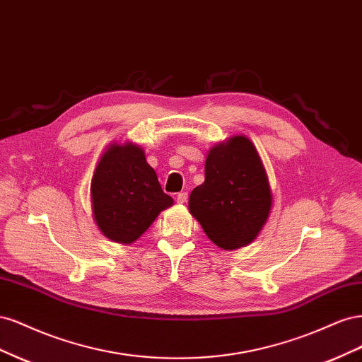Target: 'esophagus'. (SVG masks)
<instances>
[{"instance_id":"esophagus-1","label":"esophagus","mask_w":362,"mask_h":362,"mask_svg":"<svg viewBox=\"0 0 362 362\" xmlns=\"http://www.w3.org/2000/svg\"><path fill=\"white\" fill-rule=\"evenodd\" d=\"M177 202L178 204H185V202H187V193H185V192L178 193L177 194Z\"/></svg>"}]
</instances>
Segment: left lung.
<instances>
[{
    "mask_svg": "<svg viewBox=\"0 0 362 362\" xmlns=\"http://www.w3.org/2000/svg\"><path fill=\"white\" fill-rule=\"evenodd\" d=\"M272 205L264 164L246 136H233L208 151L205 181L190 193L189 211L216 246L234 250L250 245Z\"/></svg>",
    "mask_w": 362,
    "mask_h": 362,
    "instance_id": "left-lung-1",
    "label": "left lung"
}]
</instances>
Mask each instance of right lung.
Masks as SVG:
<instances>
[{
    "instance_id": "1",
    "label": "right lung",
    "mask_w": 362,
    "mask_h": 362,
    "mask_svg": "<svg viewBox=\"0 0 362 362\" xmlns=\"http://www.w3.org/2000/svg\"><path fill=\"white\" fill-rule=\"evenodd\" d=\"M90 201L103 235L122 245L134 243L163 210L173 205L145 151L133 141L108 145L93 172Z\"/></svg>"
}]
</instances>
